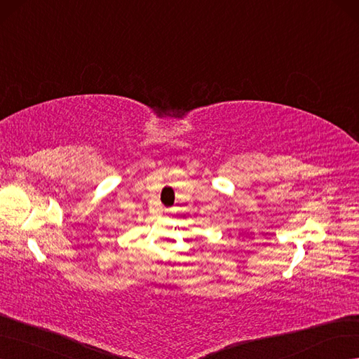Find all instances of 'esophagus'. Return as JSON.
Here are the masks:
<instances>
[{
    "label": "esophagus",
    "instance_id": "34e87169",
    "mask_svg": "<svg viewBox=\"0 0 359 359\" xmlns=\"http://www.w3.org/2000/svg\"><path fill=\"white\" fill-rule=\"evenodd\" d=\"M165 213H169V210H168V209H166V210H165Z\"/></svg>",
    "mask_w": 359,
    "mask_h": 359
}]
</instances>
